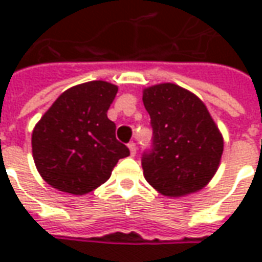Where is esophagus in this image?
Here are the masks:
<instances>
[{"label":"esophagus","mask_w":262,"mask_h":262,"mask_svg":"<svg viewBox=\"0 0 262 262\" xmlns=\"http://www.w3.org/2000/svg\"><path fill=\"white\" fill-rule=\"evenodd\" d=\"M127 147H129V150H130L132 156H136V143L130 142L129 144H127Z\"/></svg>","instance_id":"obj_1"}]
</instances>
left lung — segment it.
Returning a JSON list of instances; mask_svg holds the SVG:
<instances>
[{"label":"left lung","mask_w":262,"mask_h":262,"mask_svg":"<svg viewBox=\"0 0 262 262\" xmlns=\"http://www.w3.org/2000/svg\"><path fill=\"white\" fill-rule=\"evenodd\" d=\"M143 103L153 129L151 146L142 154L144 178L165 196L202 189L223 153V139L206 106L170 82L146 88Z\"/></svg>","instance_id":"obj_1"}]
</instances>
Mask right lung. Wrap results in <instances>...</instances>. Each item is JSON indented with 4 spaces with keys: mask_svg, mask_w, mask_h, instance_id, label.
<instances>
[{
    "mask_svg": "<svg viewBox=\"0 0 262 262\" xmlns=\"http://www.w3.org/2000/svg\"><path fill=\"white\" fill-rule=\"evenodd\" d=\"M118 86L90 81L70 88L50 106L32 133V153L43 180L59 191L84 195L106 182L130 151L108 119Z\"/></svg>",
    "mask_w": 262,
    "mask_h": 262,
    "instance_id": "obj_1",
    "label": "right lung"
}]
</instances>
